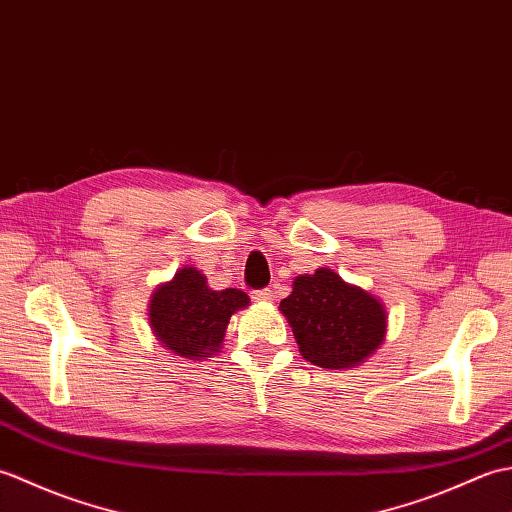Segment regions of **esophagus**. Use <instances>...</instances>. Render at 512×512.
Instances as JSON below:
<instances>
[{"label":"esophagus","mask_w":512,"mask_h":512,"mask_svg":"<svg viewBox=\"0 0 512 512\" xmlns=\"http://www.w3.org/2000/svg\"><path fill=\"white\" fill-rule=\"evenodd\" d=\"M253 299L255 301H273L275 299V292L270 290V288H264V290H257V292H253Z\"/></svg>","instance_id":"34e87169"}]
</instances>
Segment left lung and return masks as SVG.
<instances>
[{"label": "left lung", "mask_w": 512, "mask_h": 512, "mask_svg": "<svg viewBox=\"0 0 512 512\" xmlns=\"http://www.w3.org/2000/svg\"><path fill=\"white\" fill-rule=\"evenodd\" d=\"M301 356L323 369L365 363L387 334V310L372 292L347 284L332 268L299 275L279 303Z\"/></svg>", "instance_id": "1"}]
</instances>
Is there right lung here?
Instances as JSON below:
<instances>
[{"label": "right lung", "mask_w": 512, "mask_h": 512, "mask_svg": "<svg viewBox=\"0 0 512 512\" xmlns=\"http://www.w3.org/2000/svg\"><path fill=\"white\" fill-rule=\"evenodd\" d=\"M246 306H250L246 292L213 290L202 270L184 266L151 292L147 317L165 350L187 361H202L222 350L228 321Z\"/></svg>", "instance_id": "obj_1"}]
</instances>
